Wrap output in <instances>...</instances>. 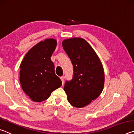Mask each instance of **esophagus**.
I'll return each mask as SVG.
<instances>
[{
  "label": "esophagus",
  "mask_w": 134,
  "mask_h": 134,
  "mask_svg": "<svg viewBox=\"0 0 134 134\" xmlns=\"http://www.w3.org/2000/svg\"><path fill=\"white\" fill-rule=\"evenodd\" d=\"M60 79H61V80H62V83H63V85H64V76L61 77H60Z\"/></svg>",
  "instance_id": "esophagus-1"
}]
</instances>
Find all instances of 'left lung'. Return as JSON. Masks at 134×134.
Returning a JSON list of instances; mask_svg holds the SVG:
<instances>
[{
  "mask_svg": "<svg viewBox=\"0 0 134 134\" xmlns=\"http://www.w3.org/2000/svg\"><path fill=\"white\" fill-rule=\"evenodd\" d=\"M62 45L71 61L74 71L73 77L65 82L64 90L70 105L83 108L102 92L105 83L103 65L91 45L83 38L64 40Z\"/></svg>",
  "mask_w": 134,
  "mask_h": 134,
  "instance_id": "8db88e82",
  "label": "left lung"
}]
</instances>
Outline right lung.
Here are the masks:
<instances>
[{"label": "right lung", "mask_w": 134, "mask_h": 134, "mask_svg": "<svg viewBox=\"0 0 134 134\" xmlns=\"http://www.w3.org/2000/svg\"><path fill=\"white\" fill-rule=\"evenodd\" d=\"M56 46L57 41L53 38L42 41L29 49L20 64L19 80L22 90L35 102L47 99L62 85L51 60Z\"/></svg>", "instance_id": "obj_1"}]
</instances>
